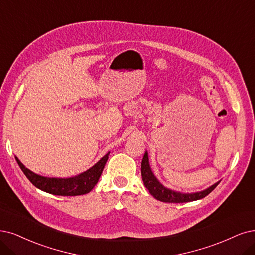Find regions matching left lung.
<instances>
[{"instance_id": "obj_1", "label": "left lung", "mask_w": 255, "mask_h": 255, "mask_svg": "<svg viewBox=\"0 0 255 255\" xmlns=\"http://www.w3.org/2000/svg\"><path fill=\"white\" fill-rule=\"evenodd\" d=\"M142 178L145 187L149 190L150 194L153 195L156 200L165 202V203H187L192 202L196 200H201L206 195H208L214 188L219 185L220 182L215 183L211 187L207 188V189L195 192V193H182L177 192L171 189H168L165 186L157 181V178L154 176L153 172L151 171V168L149 165V158L147 151L144 154L143 161H142Z\"/></svg>"}]
</instances>
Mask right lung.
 <instances>
[{
  "instance_id": "1",
  "label": "right lung",
  "mask_w": 255,
  "mask_h": 255,
  "mask_svg": "<svg viewBox=\"0 0 255 255\" xmlns=\"http://www.w3.org/2000/svg\"><path fill=\"white\" fill-rule=\"evenodd\" d=\"M108 155L109 152L106 155H104L96 165L88 169L87 171L68 178L46 177L35 174L34 172L30 171L29 169H27L16 156L15 159L18 166L22 169V171L26 175V177L36 188L54 195L74 196L86 194L93 189V187L99 182V178L108 159Z\"/></svg>"
}]
</instances>
